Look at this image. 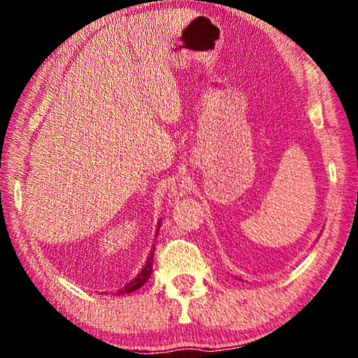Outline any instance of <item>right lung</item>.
Returning <instances> with one entry per match:
<instances>
[{"instance_id":"1","label":"right lung","mask_w":358,"mask_h":358,"mask_svg":"<svg viewBox=\"0 0 358 358\" xmlns=\"http://www.w3.org/2000/svg\"><path fill=\"white\" fill-rule=\"evenodd\" d=\"M159 227H161V222L157 224V229H159ZM153 257H155V248L151 250L147 264H145L143 268L138 271V275L131 282L126 284L123 289H120L117 294H129V292H134V290H137L138 287H142L143 284L148 281V278L151 276V268H153Z\"/></svg>"}]
</instances>
